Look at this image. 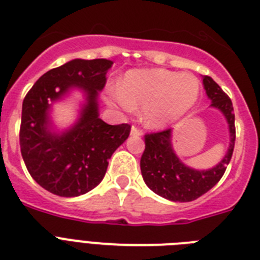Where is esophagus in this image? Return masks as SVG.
<instances>
[{"label": "esophagus", "instance_id": "esophagus-1", "mask_svg": "<svg viewBox=\"0 0 260 260\" xmlns=\"http://www.w3.org/2000/svg\"><path fill=\"white\" fill-rule=\"evenodd\" d=\"M131 134L134 135V136L139 137V136H141V135H143V131H141L139 126L132 125V128H131Z\"/></svg>", "mask_w": 260, "mask_h": 260}]
</instances>
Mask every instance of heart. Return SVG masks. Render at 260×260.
<instances>
[{
  "label": "heart",
  "instance_id": "heart-1",
  "mask_svg": "<svg viewBox=\"0 0 260 260\" xmlns=\"http://www.w3.org/2000/svg\"><path fill=\"white\" fill-rule=\"evenodd\" d=\"M200 81L192 73H176L167 69H139L128 72L119 89L109 99L124 111L143 105V120L152 128L170 125L196 104Z\"/></svg>",
  "mask_w": 260,
  "mask_h": 260
}]
</instances>
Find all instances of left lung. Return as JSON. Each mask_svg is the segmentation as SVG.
<instances>
[{
	"label": "left lung",
	"mask_w": 260,
	"mask_h": 260,
	"mask_svg": "<svg viewBox=\"0 0 260 260\" xmlns=\"http://www.w3.org/2000/svg\"><path fill=\"white\" fill-rule=\"evenodd\" d=\"M204 89L212 107L223 112L230 126V148L220 163L212 170L196 171L185 167L171 145V129L145 134V149L140 159L145 184L157 195L172 202H192L210 191L224 175L235 145V115L233 103L210 76L203 77Z\"/></svg>",
	"instance_id": "1"
}]
</instances>
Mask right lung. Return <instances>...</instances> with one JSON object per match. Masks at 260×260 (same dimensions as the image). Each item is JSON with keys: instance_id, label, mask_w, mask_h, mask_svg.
Listing matches in <instances>:
<instances>
[{"instance_id": "1", "label": "right lung", "mask_w": 260, "mask_h": 260, "mask_svg": "<svg viewBox=\"0 0 260 260\" xmlns=\"http://www.w3.org/2000/svg\"><path fill=\"white\" fill-rule=\"evenodd\" d=\"M112 61L72 60L42 75L22 103L20 148L29 174L42 188L72 198L86 193L104 178L108 160L128 139L129 124L109 125L99 119L97 90L104 88ZM72 86L86 90L88 104L67 134L57 137L47 129V101Z\"/></svg>"}]
</instances>
